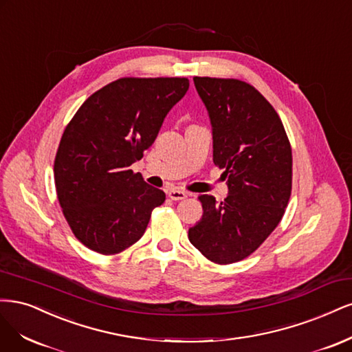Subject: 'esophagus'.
<instances>
[{"mask_svg": "<svg viewBox=\"0 0 352 352\" xmlns=\"http://www.w3.org/2000/svg\"><path fill=\"white\" fill-rule=\"evenodd\" d=\"M188 195L186 191H181V190H169L168 191V197L173 199V200H184Z\"/></svg>", "mask_w": 352, "mask_h": 352, "instance_id": "esophagus-1", "label": "esophagus"}]
</instances>
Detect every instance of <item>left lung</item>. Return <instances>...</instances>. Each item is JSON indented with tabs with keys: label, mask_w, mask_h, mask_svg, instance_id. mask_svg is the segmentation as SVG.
<instances>
[{
	"label": "left lung",
	"mask_w": 352,
	"mask_h": 352,
	"mask_svg": "<svg viewBox=\"0 0 352 352\" xmlns=\"http://www.w3.org/2000/svg\"><path fill=\"white\" fill-rule=\"evenodd\" d=\"M212 124L213 162L228 196L201 195V219L188 240L218 265L256 252L280 222L292 186V152L283 124L265 96L236 78L195 77Z\"/></svg>",
	"instance_id": "left-lung-1"
}]
</instances>
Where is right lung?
Masks as SVG:
<instances>
[{"mask_svg":"<svg viewBox=\"0 0 352 352\" xmlns=\"http://www.w3.org/2000/svg\"><path fill=\"white\" fill-rule=\"evenodd\" d=\"M186 77H124L90 95L65 127L54 162L56 196L76 238L100 254L139 241L165 192L130 166L151 147Z\"/></svg>","mask_w":352,"mask_h":352,"instance_id":"obj_1","label":"right lung"}]
</instances>
